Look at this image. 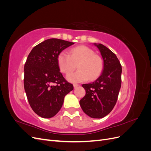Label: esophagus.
<instances>
[{"label":"esophagus","mask_w":151,"mask_h":151,"mask_svg":"<svg viewBox=\"0 0 151 151\" xmlns=\"http://www.w3.org/2000/svg\"><path fill=\"white\" fill-rule=\"evenodd\" d=\"M79 86V84H74V88H77V87H78Z\"/></svg>","instance_id":"34e87169"}]
</instances>
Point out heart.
Listing matches in <instances>:
<instances>
[{
	"instance_id": "heart-1",
	"label": "heart",
	"mask_w": 151,
	"mask_h": 151,
	"mask_svg": "<svg viewBox=\"0 0 151 151\" xmlns=\"http://www.w3.org/2000/svg\"><path fill=\"white\" fill-rule=\"evenodd\" d=\"M57 63L60 70L66 75L73 71L77 65L78 71L67 77L68 81L74 83H81L89 79H97L103 68L101 57L94 54L92 49L84 45L73 48L68 54L65 52L59 53Z\"/></svg>"
}]
</instances>
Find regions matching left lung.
<instances>
[{
  "label": "left lung",
  "instance_id": "8db88e82",
  "mask_svg": "<svg viewBox=\"0 0 151 151\" xmlns=\"http://www.w3.org/2000/svg\"><path fill=\"white\" fill-rule=\"evenodd\" d=\"M103 59V69L93 83L83 84L86 95L80 100L83 111L93 118H101L116 104L122 84V65L116 55L102 44H94Z\"/></svg>",
  "mask_w": 151,
  "mask_h": 151
}]
</instances>
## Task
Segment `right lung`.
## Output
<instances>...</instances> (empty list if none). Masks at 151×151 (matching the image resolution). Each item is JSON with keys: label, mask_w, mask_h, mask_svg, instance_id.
<instances>
[{"label": "right lung", "mask_w": 151, "mask_h": 151, "mask_svg": "<svg viewBox=\"0 0 151 151\" xmlns=\"http://www.w3.org/2000/svg\"><path fill=\"white\" fill-rule=\"evenodd\" d=\"M74 44L51 38L35 46L24 65V87L32 109L42 118H50L60 111L65 95L74 89L60 72L57 57Z\"/></svg>", "instance_id": "obj_1"}]
</instances>
